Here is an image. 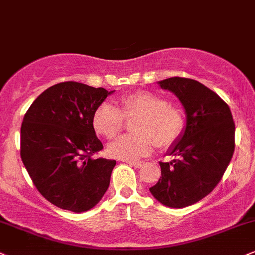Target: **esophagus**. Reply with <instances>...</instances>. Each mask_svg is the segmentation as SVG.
I'll list each match as a JSON object with an SVG mask.
<instances>
[{
    "label": "esophagus",
    "instance_id": "34e87169",
    "mask_svg": "<svg viewBox=\"0 0 255 255\" xmlns=\"http://www.w3.org/2000/svg\"><path fill=\"white\" fill-rule=\"evenodd\" d=\"M127 163L134 168H141L143 166V162H135V161H127Z\"/></svg>",
    "mask_w": 255,
    "mask_h": 255
}]
</instances>
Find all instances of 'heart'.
<instances>
[{
	"label": "heart",
	"mask_w": 255,
	"mask_h": 255,
	"mask_svg": "<svg viewBox=\"0 0 255 255\" xmlns=\"http://www.w3.org/2000/svg\"><path fill=\"white\" fill-rule=\"evenodd\" d=\"M121 111L109 101L102 102L93 114V127L102 136L112 140L120 133L127 119L137 117L133 124L135 134L122 135L108 146V154L127 161L148 156L159 147L175 142L185 126V117L179 108L170 106L165 98L151 92L133 93L120 101Z\"/></svg>",
	"instance_id": "obj_1"
}]
</instances>
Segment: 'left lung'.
<instances>
[{
	"label": "left lung",
	"instance_id": "left-lung-1",
	"mask_svg": "<svg viewBox=\"0 0 255 255\" xmlns=\"http://www.w3.org/2000/svg\"><path fill=\"white\" fill-rule=\"evenodd\" d=\"M172 92L186 113V126L160 162L161 178L151 195L167 207L183 208L204 199L220 181L234 151L231 109L213 90L195 80L169 77L159 81Z\"/></svg>",
	"mask_w": 255,
	"mask_h": 255
}]
</instances>
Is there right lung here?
Here are the masks:
<instances>
[{"instance_id": "1", "label": "right lung", "mask_w": 255, "mask_h": 255, "mask_svg": "<svg viewBox=\"0 0 255 255\" xmlns=\"http://www.w3.org/2000/svg\"><path fill=\"white\" fill-rule=\"evenodd\" d=\"M114 92L61 82L38 95L25 113L21 159L38 192L59 208L89 211L108 189L117 161L92 157L104 148L93 114Z\"/></svg>"}]
</instances>
